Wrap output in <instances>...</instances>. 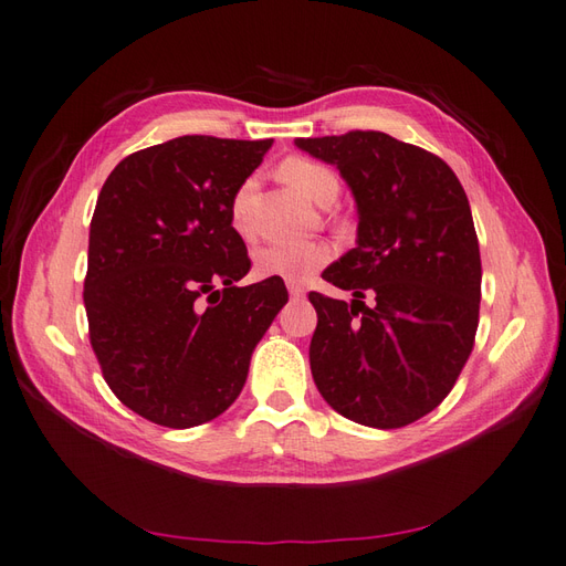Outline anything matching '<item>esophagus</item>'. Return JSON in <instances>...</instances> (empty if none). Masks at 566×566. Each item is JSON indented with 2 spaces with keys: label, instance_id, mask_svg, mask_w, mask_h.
<instances>
[{
  "label": "esophagus",
  "instance_id": "1",
  "mask_svg": "<svg viewBox=\"0 0 566 566\" xmlns=\"http://www.w3.org/2000/svg\"><path fill=\"white\" fill-rule=\"evenodd\" d=\"M287 293H291L293 300H300V297H305V287L300 283H287Z\"/></svg>",
  "mask_w": 566,
  "mask_h": 566
}]
</instances>
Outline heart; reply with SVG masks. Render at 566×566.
<instances>
[{
	"instance_id": "b5f03b06",
	"label": "heart",
	"mask_w": 566,
	"mask_h": 566,
	"mask_svg": "<svg viewBox=\"0 0 566 566\" xmlns=\"http://www.w3.org/2000/svg\"><path fill=\"white\" fill-rule=\"evenodd\" d=\"M279 177L295 191L317 206H332L338 196L336 174L305 157H287L281 161ZM254 181H244L232 200V224L242 237H249L247 200ZM334 256L329 244L324 242H297V244H269L256 249L254 271L261 279H281L287 283H303L312 279L326 261Z\"/></svg>"
}]
</instances>
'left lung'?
I'll list each match as a JSON object with an SVG mask.
<instances>
[{
  "mask_svg": "<svg viewBox=\"0 0 566 566\" xmlns=\"http://www.w3.org/2000/svg\"><path fill=\"white\" fill-rule=\"evenodd\" d=\"M295 145L338 169L358 212L356 247L322 273L350 305L310 293L312 378L342 417L399 429L441 405L472 354L482 261L468 196L441 157L387 133Z\"/></svg>",
  "mask_w": 566,
  "mask_h": 566,
  "instance_id": "1",
  "label": "left lung"
}]
</instances>
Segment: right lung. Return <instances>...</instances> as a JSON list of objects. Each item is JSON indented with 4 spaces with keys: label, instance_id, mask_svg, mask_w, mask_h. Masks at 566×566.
I'll use <instances>...</instances> for the list:
<instances>
[{
    "label": "right lung",
    "instance_id": "right-lung-1",
    "mask_svg": "<svg viewBox=\"0 0 566 566\" xmlns=\"http://www.w3.org/2000/svg\"><path fill=\"white\" fill-rule=\"evenodd\" d=\"M273 140L184 135L111 171L90 228L84 307L125 407L169 429L220 417L287 303L281 279L237 285L251 261L232 200Z\"/></svg>",
    "mask_w": 566,
    "mask_h": 566
}]
</instances>
